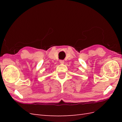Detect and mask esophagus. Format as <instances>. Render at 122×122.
<instances>
[{
  "label": "esophagus",
  "mask_w": 122,
  "mask_h": 122,
  "mask_svg": "<svg viewBox=\"0 0 122 122\" xmlns=\"http://www.w3.org/2000/svg\"><path fill=\"white\" fill-rule=\"evenodd\" d=\"M60 63H61V64H63L64 63V60H61L59 61Z\"/></svg>",
  "instance_id": "esophagus-1"
}]
</instances>
